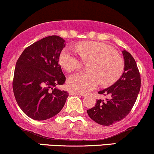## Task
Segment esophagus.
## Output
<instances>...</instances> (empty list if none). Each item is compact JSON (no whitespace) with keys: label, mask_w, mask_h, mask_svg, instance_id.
<instances>
[{"label":"esophagus","mask_w":154,"mask_h":154,"mask_svg":"<svg viewBox=\"0 0 154 154\" xmlns=\"http://www.w3.org/2000/svg\"><path fill=\"white\" fill-rule=\"evenodd\" d=\"M69 94H70V95H79V96H84V97L85 96V95H84V94L79 93V92H75V91H72V90L69 91Z\"/></svg>","instance_id":"1"}]
</instances>
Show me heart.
<instances>
[{"label": "heart", "mask_w": 154, "mask_h": 154, "mask_svg": "<svg viewBox=\"0 0 154 154\" xmlns=\"http://www.w3.org/2000/svg\"><path fill=\"white\" fill-rule=\"evenodd\" d=\"M75 49L84 62H90V72H79L69 78L67 85L70 90L87 93L94 90L100 82L103 86L114 84L123 73V59L108 45L86 41L78 44ZM59 61L67 72L78 70L82 65L76 52L70 48H64L62 51Z\"/></svg>", "instance_id": "b5f03b06"}]
</instances>
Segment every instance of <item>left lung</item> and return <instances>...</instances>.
<instances>
[{
    "instance_id": "8db88e82",
    "label": "left lung",
    "mask_w": 154,
    "mask_h": 154,
    "mask_svg": "<svg viewBox=\"0 0 154 154\" xmlns=\"http://www.w3.org/2000/svg\"><path fill=\"white\" fill-rule=\"evenodd\" d=\"M124 71L120 79L108 88L99 91L108 97L99 99L93 108L87 110L90 117L102 125H111L125 118L135 102L141 87V79L136 62L131 54L123 50Z\"/></svg>"
}]
</instances>
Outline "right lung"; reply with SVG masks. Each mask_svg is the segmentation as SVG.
<instances>
[{"mask_svg": "<svg viewBox=\"0 0 154 154\" xmlns=\"http://www.w3.org/2000/svg\"><path fill=\"white\" fill-rule=\"evenodd\" d=\"M64 39L49 36L26 48L17 59L13 79L16 101L27 116L45 120L57 115L68 97L58 85L65 82L59 64Z\"/></svg>", "mask_w": 154, "mask_h": 154, "instance_id": "add662e5", "label": "right lung"}]
</instances>
